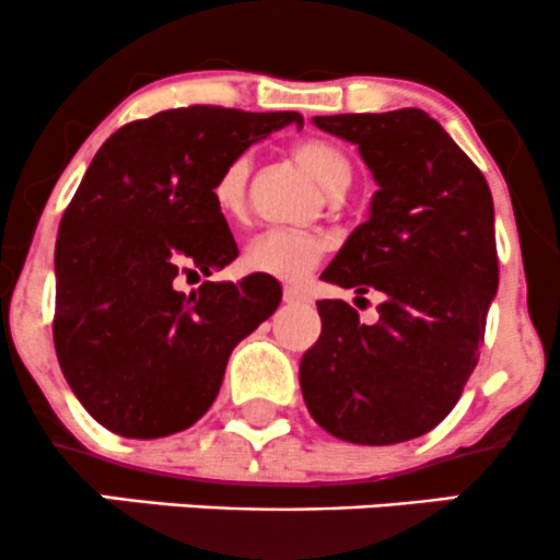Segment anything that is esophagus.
<instances>
[{
    "label": "esophagus",
    "instance_id": "1",
    "mask_svg": "<svg viewBox=\"0 0 560 560\" xmlns=\"http://www.w3.org/2000/svg\"><path fill=\"white\" fill-rule=\"evenodd\" d=\"M308 292L300 290V287H284V303L298 305V303H308Z\"/></svg>",
    "mask_w": 560,
    "mask_h": 560
}]
</instances>
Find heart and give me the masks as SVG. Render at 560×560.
Returning <instances> with one entry per match:
<instances>
[{
    "mask_svg": "<svg viewBox=\"0 0 560 560\" xmlns=\"http://www.w3.org/2000/svg\"><path fill=\"white\" fill-rule=\"evenodd\" d=\"M292 155L305 172L329 192H340L351 182V163L343 152L325 139H303L292 147ZM246 182L249 158L241 155L217 174L211 185V201L225 220H238L246 209ZM327 252V241L316 233L268 231L257 235L244 252V268L249 273L270 276L281 281H300L314 270Z\"/></svg>",
    "mask_w": 560,
    "mask_h": 560,
    "instance_id": "1",
    "label": "heart"
}]
</instances>
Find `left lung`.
<instances>
[{
    "label": "left lung",
    "instance_id": "8db88e82",
    "mask_svg": "<svg viewBox=\"0 0 560 560\" xmlns=\"http://www.w3.org/2000/svg\"><path fill=\"white\" fill-rule=\"evenodd\" d=\"M314 122L357 144L378 182L370 217L322 279L359 298L375 290L384 303L375 325L346 300L316 303L322 335L300 359V388L335 438L405 443L451 413L478 364L499 284L491 190L423 109Z\"/></svg>",
    "mask_w": 560,
    "mask_h": 560
}]
</instances>
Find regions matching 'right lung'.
Returning a JSON list of instances; mask_svg holds the SVG:
<instances>
[{"instance_id": "right-lung-1", "label": "right lung", "mask_w": 560, "mask_h": 560, "mask_svg": "<svg viewBox=\"0 0 560 560\" xmlns=\"http://www.w3.org/2000/svg\"><path fill=\"white\" fill-rule=\"evenodd\" d=\"M298 112L182 107L104 141L56 241L52 343L82 408L109 432L155 440L214 402L228 357L279 308L270 276L203 281L238 257L214 209L217 174Z\"/></svg>"}]
</instances>
